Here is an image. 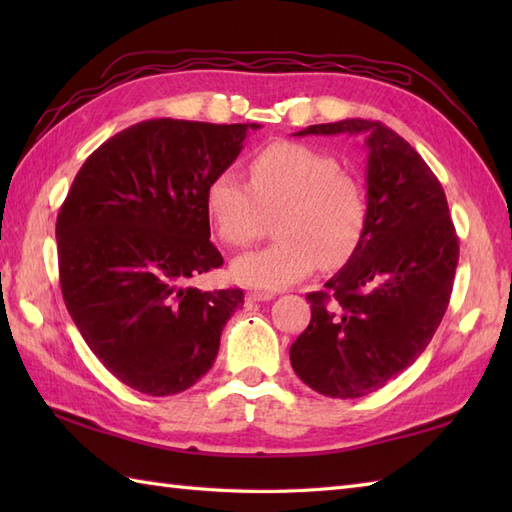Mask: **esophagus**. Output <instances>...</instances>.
I'll list each match as a JSON object with an SVG mask.
<instances>
[{"label": "esophagus", "mask_w": 512, "mask_h": 512, "mask_svg": "<svg viewBox=\"0 0 512 512\" xmlns=\"http://www.w3.org/2000/svg\"><path fill=\"white\" fill-rule=\"evenodd\" d=\"M275 295H273V292H248V295H246V299L248 301H270V299H273Z\"/></svg>", "instance_id": "1"}]
</instances>
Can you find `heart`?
<instances>
[{"label": "heart", "instance_id": "b5f03b06", "mask_svg": "<svg viewBox=\"0 0 512 512\" xmlns=\"http://www.w3.org/2000/svg\"><path fill=\"white\" fill-rule=\"evenodd\" d=\"M206 213L222 242L250 246L275 217V244L233 262V279L250 288L281 290L319 266L341 268L363 242L367 195L339 160L299 143H275L250 158L248 182L233 171L211 178Z\"/></svg>", "mask_w": 512, "mask_h": 512}]
</instances>
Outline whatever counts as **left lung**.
<instances>
[{
  "label": "left lung",
  "mask_w": 512,
  "mask_h": 512,
  "mask_svg": "<svg viewBox=\"0 0 512 512\" xmlns=\"http://www.w3.org/2000/svg\"><path fill=\"white\" fill-rule=\"evenodd\" d=\"M345 132L367 134V228L350 262L306 297L312 319L290 363L323 396L361 398L427 350L449 306L460 239L440 180L394 129L345 118L297 134Z\"/></svg>",
  "instance_id": "1"
}]
</instances>
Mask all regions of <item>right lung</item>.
<instances>
[{"label":"right lung","mask_w":512,"mask_h":512,"mask_svg":"<svg viewBox=\"0 0 512 512\" xmlns=\"http://www.w3.org/2000/svg\"><path fill=\"white\" fill-rule=\"evenodd\" d=\"M151 118L123 129L76 173L57 215L65 308L110 372L147 396H173L209 372L239 288L189 286L224 259L204 193L248 129Z\"/></svg>","instance_id":"right-lung-1"}]
</instances>
